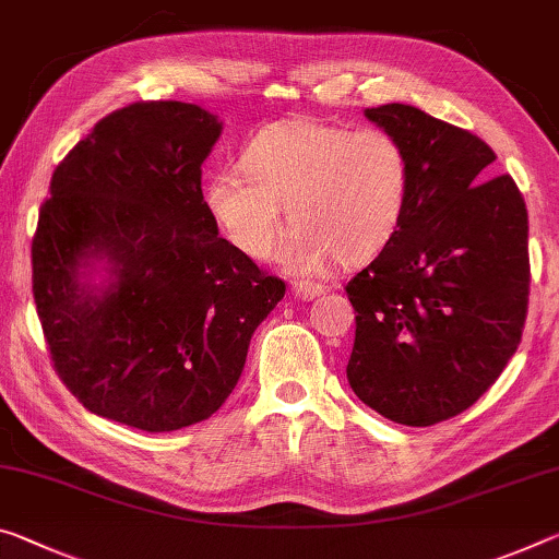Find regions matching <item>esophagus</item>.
I'll use <instances>...</instances> for the list:
<instances>
[{"instance_id": "34e87169", "label": "esophagus", "mask_w": 559, "mask_h": 559, "mask_svg": "<svg viewBox=\"0 0 559 559\" xmlns=\"http://www.w3.org/2000/svg\"><path fill=\"white\" fill-rule=\"evenodd\" d=\"M325 290L323 283H313V281H296L294 283V294L298 300H313L316 296H321Z\"/></svg>"}]
</instances>
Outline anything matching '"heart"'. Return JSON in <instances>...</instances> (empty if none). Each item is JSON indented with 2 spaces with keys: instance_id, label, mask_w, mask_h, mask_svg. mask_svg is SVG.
<instances>
[{
  "instance_id": "heart-1",
  "label": "heart",
  "mask_w": 559,
  "mask_h": 559,
  "mask_svg": "<svg viewBox=\"0 0 559 559\" xmlns=\"http://www.w3.org/2000/svg\"><path fill=\"white\" fill-rule=\"evenodd\" d=\"M411 162L383 129L353 131L316 119H283L248 141L238 168L206 183V209L248 259H269L290 231L278 263L294 276H316L328 261L360 263L378 255L403 224Z\"/></svg>"
}]
</instances>
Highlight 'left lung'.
<instances>
[{"label":"left lung","mask_w":559,"mask_h":559,"mask_svg":"<svg viewBox=\"0 0 559 559\" xmlns=\"http://www.w3.org/2000/svg\"><path fill=\"white\" fill-rule=\"evenodd\" d=\"M411 162L403 224L345 290L348 383L383 418L425 428L471 407L515 356L527 316V209L487 179L483 139L407 104L366 109Z\"/></svg>","instance_id":"obj_1"}]
</instances>
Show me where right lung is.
<instances>
[{
    "label": "right lung",
    "instance_id": "right-lung-1",
    "mask_svg": "<svg viewBox=\"0 0 559 559\" xmlns=\"http://www.w3.org/2000/svg\"><path fill=\"white\" fill-rule=\"evenodd\" d=\"M221 131L197 104H131L51 176L34 304L59 378L102 418L146 432L211 418L286 294L218 236L203 201L201 164Z\"/></svg>",
    "mask_w": 559,
    "mask_h": 559
}]
</instances>
